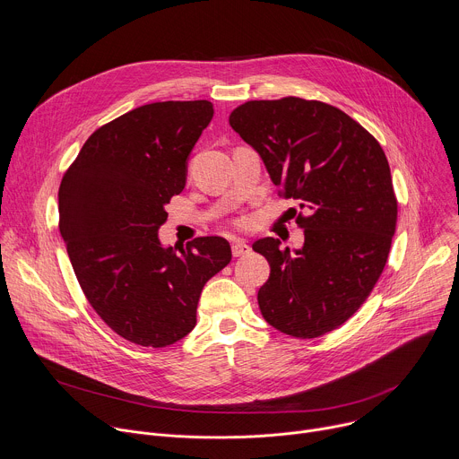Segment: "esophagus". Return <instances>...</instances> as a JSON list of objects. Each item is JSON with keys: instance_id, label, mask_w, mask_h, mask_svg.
<instances>
[{"instance_id": "1", "label": "esophagus", "mask_w": 459, "mask_h": 459, "mask_svg": "<svg viewBox=\"0 0 459 459\" xmlns=\"http://www.w3.org/2000/svg\"><path fill=\"white\" fill-rule=\"evenodd\" d=\"M247 254H250V247L247 243H243V241H234L232 243V255L234 257H241V255H247Z\"/></svg>"}]
</instances>
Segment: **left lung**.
Segmentation results:
<instances>
[{
	"instance_id": "left-lung-1",
	"label": "left lung",
	"mask_w": 459,
	"mask_h": 459,
	"mask_svg": "<svg viewBox=\"0 0 459 459\" xmlns=\"http://www.w3.org/2000/svg\"><path fill=\"white\" fill-rule=\"evenodd\" d=\"M229 122L273 186L307 212L297 218L300 248H281L275 238L252 245L270 264L259 310L297 339L333 332L362 307L389 255L398 205L384 151L357 120L319 100H250Z\"/></svg>"
}]
</instances>
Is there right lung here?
<instances>
[{
	"mask_svg": "<svg viewBox=\"0 0 459 459\" xmlns=\"http://www.w3.org/2000/svg\"><path fill=\"white\" fill-rule=\"evenodd\" d=\"M212 115L209 100L131 109L84 142L59 187V230L77 281L99 317L138 346L184 339L196 326L205 282L232 259L220 236L178 252L159 238Z\"/></svg>",
	"mask_w": 459,
	"mask_h": 459,
	"instance_id": "add662e5",
	"label": "right lung"
}]
</instances>
